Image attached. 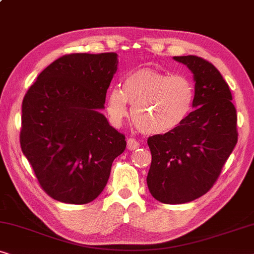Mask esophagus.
I'll return each instance as SVG.
<instances>
[{"label":"esophagus","instance_id":"esophagus-1","mask_svg":"<svg viewBox=\"0 0 254 254\" xmlns=\"http://www.w3.org/2000/svg\"><path fill=\"white\" fill-rule=\"evenodd\" d=\"M127 149H130V151H134V149H137L139 147V142L135 140L134 138H128L127 141Z\"/></svg>","mask_w":254,"mask_h":254}]
</instances>
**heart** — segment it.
I'll return each mask as SVG.
<instances>
[{
  "label": "heart",
  "instance_id": "obj_1",
  "mask_svg": "<svg viewBox=\"0 0 254 254\" xmlns=\"http://www.w3.org/2000/svg\"><path fill=\"white\" fill-rule=\"evenodd\" d=\"M195 88L190 78L154 69L128 73L123 91L114 88L107 99V114L113 126H122L132 107V121L141 132L161 135L176 130L193 109Z\"/></svg>",
  "mask_w": 254,
  "mask_h": 254
}]
</instances>
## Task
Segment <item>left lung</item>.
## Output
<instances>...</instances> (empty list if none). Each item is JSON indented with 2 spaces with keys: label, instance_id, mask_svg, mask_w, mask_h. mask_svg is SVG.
I'll return each mask as SVG.
<instances>
[{
  "label": "left lung",
  "instance_id": "left-lung-1",
  "mask_svg": "<svg viewBox=\"0 0 254 254\" xmlns=\"http://www.w3.org/2000/svg\"><path fill=\"white\" fill-rule=\"evenodd\" d=\"M174 60L193 73L195 109L176 130L147 140L152 153L148 190L156 200L169 205L190 202L207 193L238 138L233 96L220 71L194 55Z\"/></svg>",
  "mask_w": 254,
  "mask_h": 254
}]
</instances>
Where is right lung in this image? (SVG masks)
I'll return each mask as SVG.
<instances>
[{
	"label": "right lung",
	"mask_w": 254,
	"mask_h": 254,
	"mask_svg": "<svg viewBox=\"0 0 254 254\" xmlns=\"http://www.w3.org/2000/svg\"><path fill=\"white\" fill-rule=\"evenodd\" d=\"M117 63L116 53L64 55L24 96L21 151L42 190L57 201H93L127 147L126 135L100 113Z\"/></svg>",
	"instance_id": "right-lung-1"
}]
</instances>
